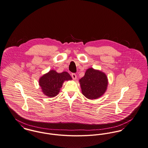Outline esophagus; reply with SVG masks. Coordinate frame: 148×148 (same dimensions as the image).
Listing matches in <instances>:
<instances>
[{
  "mask_svg": "<svg viewBox=\"0 0 148 148\" xmlns=\"http://www.w3.org/2000/svg\"><path fill=\"white\" fill-rule=\"evenodd\" d=\"M71 77H72V78L73 79H76V78H77V75L75 73H72L71 74Z\"/></svg>",
  "mask_w": 148,
  "mask_h": 148,
  "instance_id": "obj_1",
  "label": "esophagus"
}]
</instances>
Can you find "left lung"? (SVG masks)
<instances>
[{"mask_svg":"<svg viewBox=\"0 0 148 148\" xmlns=\"http://www.w3.org/2000/svg\"><path fill=\"white\" fill-rule=\"evenodd\" d=\"M83 95L88 99H96L105 93L107 88L108 79L101 71L90 68L79 80Z\"/></svg>","mask_w":148,"mask_h":148,"instance_id":"left-lung-1","label":"left lung"}]
</instances>
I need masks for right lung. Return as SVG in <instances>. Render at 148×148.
Segmentation results:
<instances>
[{"mask_svg": "<svg viewBox=\"0 0 148 148\" xmlns=\"http://www.w3.org/2000/svg\"><path fill=\"white\" fill-rule=\"evenodd\" d=\"M71 79V77L68 73L64 71L58 73L52 70L43 75L39 82L44 94L49 97H53L58 93L63 82Z\"/></svg>", "mask_w": 148, "mask_h": 148, "instance_id": "obj_1", "label": "right lung"}]
</instances>
